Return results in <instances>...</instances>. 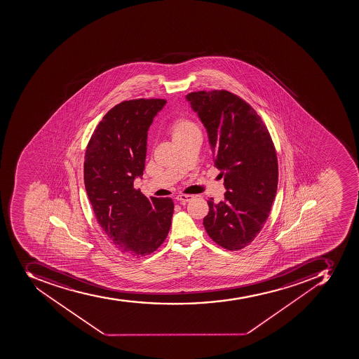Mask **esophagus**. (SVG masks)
Instances as JSON below:
<instances>
[{
	"mask_svg": "<svg viewBox=\"0 0 359 359\" xmlns=\"http://www.w3.org/2000/svg\"><path fill=\"white\" fill-rule=\"evenodd\" d=\"M192 198L193 196H190V194H182V196H176V201L185 203V202L191 201Z\"/></svg>",
	"mask_w": 359,
	"mask_h": 359,
	"instance_id": "1",
	"label": "esophagus"
}]
</instances>
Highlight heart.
Listing matches in <instances>:
<instances>
[{
  "instance_id": "b5f03b06",
  "label": "heart",
  "mask_w": 359,
  "mask_h": 359,
  "mask_svg": "<svg viewBox=\"0 0 359 359\" xmlns=\"http://www.w3.org/2000/svg\"><path fill=\"white\" fill-rule=\"evenodd\" d=\"M194 131H198V128L192 122H190L189 120H184V118L178 120L172 128V140L175 141L178 137H183V135Z\"/></svg>"
}]
</instances>
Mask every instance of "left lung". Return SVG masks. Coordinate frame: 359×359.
Segmentation results:
<instances>
[{
    "mask_svg": "<svg viewBox=\"0 0 359 359\" xmlns=\"http://www.w3.org/2000/svg\"><path fill=\"white\" fill-rule=\"evenodd\" d=\"M207 130L215 166L224 176V201L208 200L203 224L213 242L229 251L251 244L266 224L278 187L273 142L248 102L227 90L187 95Z\"/></svg>",
    "mask_w": 359,
    "mask_h": 359,
    "instance_id": "left-lung-1",
    "label": "left lung"
}]
</instances>
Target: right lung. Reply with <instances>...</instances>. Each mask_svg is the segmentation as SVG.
Wrapping results in <instances>:
<instances>
[{"label":"right lung","instance_id":"obj_1","mask_svg":"<svg viewBox=\"0 0 359 359\" xmlns=\"http://www.w3.org/2000/svg\"><path fill=\"white\" fill-rule=\"evenodd\" d=\"M165 100H133L102 117L86 150L85 187L97 222L122 253L155 252L172 226L170 198H147L133 182L142 177L147 137Z\"/></svg>","mask_w":359,"mask_h":359}]
</instances>
